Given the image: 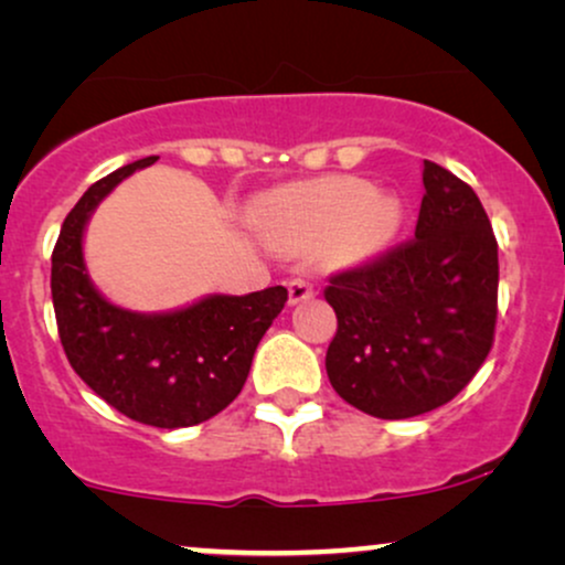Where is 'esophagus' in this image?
<instances>
[{
  "label": "esophagus",
  "instance_id": "obj_1",
  "mask_svg": "<svg viewBox=\"0 0 565 565\" xmlns=\"http://www.w3.org/2000/svg\"><path fill=\"white\" fill-rule=\"evenodd\" d=\"M311 296H315V285H311L309 280H303V277H294V280L288 282V301L290 303H301Z\"/></svg>",
  "mask_w": 565,
  "mask_h": 565
}]
</instances>
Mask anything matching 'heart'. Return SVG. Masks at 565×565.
Segmentation results:
<instances>
[{"label":"heart","instance_id":"b5f03b06","mask_svg":"<svg viewBox=\"0 0 565 565\" xmlns=\"http://www.w3.org/2000/svg\"><path fill=\"white\" fill-rule=\"evenodd\" d=\"M402 209L386 192L351 177H324L285 188L258 201L254 224L285 248L322 243L324 256L351 267L381 254L396 235Z\"/></svg>","mask_w":565,"mask_h":565}]
</instances>
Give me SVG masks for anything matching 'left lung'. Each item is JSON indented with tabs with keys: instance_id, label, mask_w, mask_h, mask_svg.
<instances>
[{
	"instance_id": "obj_1",
	"label": "left lung",
	"mask_w": 565,
	"mask_h": 565,
	"mask_svg": "<svg viewBox=\"0 0 565 565\" xmlns=\"http://www.w3.org/2000/svg\"><path fill=\"white\" fill-rule=\"evenodd\" d=\"M415 237L330 277L324 367L341 399L383 420L452 402L494 343L497 237L470 184L423 163Z\"/></svg>"
}]
</instances>
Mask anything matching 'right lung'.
Instances as JSON below:
<instances>
[{
  "instance_id": "obj_1",
  "label": "right lung",
  "mask_w": 565,
  "mask_h": 565,
  "mask_svg": "<svg viewBox=\"0 0 565 565\" xmlns=\"http://www.w3.org/2000/svg\"><path fill=\"white\" fill-rule=\"evenodd\" d=\"M150 163L156 156L121 166L68 211L52 250V303L65 356L99 399L145 426L188 428L241 394L258 341L288 290L275 285L248 296H211L152 317L105 301L84 269V224L121 179Z\"/></svg>"
}]
</instances>
